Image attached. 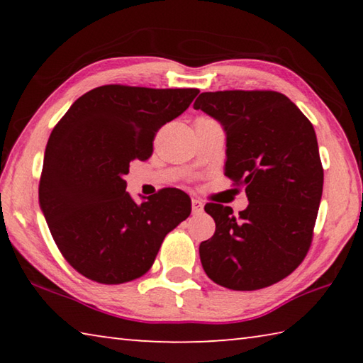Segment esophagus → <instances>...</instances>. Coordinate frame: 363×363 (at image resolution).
<instances>
[{
  "label": "esophagus",
  "instance_id": "esophagus-1",
  "mask_svg": "<svg viewBox=\"0 0 363 363\" xmlns=\"http://www.w3.org/2000/svg\"><path fill=\"white\" fill-rule=\"evenodd\" d=\"M192 211H194V213H201V211H203V203H201L200 200L194 199V200H192Z\"/></svg>",
  "mask_w": 363,
  "mask_h": 363
}]
</instances>
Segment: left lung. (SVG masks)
<instances>
[{"label": "left lung", "instance_id": "8db88e82", "mask_svg": "<svg viewBox=\"0 0 363 363\" xmlns=\"http://www.w3.org/2000/svg\"><path fill=\"white\" fill-rule=\"evenodd\" d=\"M225 131L224 174L245 187L250 205L206 203L216 223L200 243L208 277L238 291L261 290L296 269L309 251L323 190L312 123L275 91L201 93L194 104Z\"/></svg>", "mask_w": 363, "mask_h": 363}]
</instances>
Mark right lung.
Instances as JSON below:
<instances>
[{"instance_id":"add662e5","label":"right lung","mask_w":363,"mask_h":363,"mask_svg":"<svg viewBox=\"0 0 363 363\" xmlns=\"http://www.w3.org/2000/svg\"><path fill=\"white\" fill-rule=\"evenodd\" d=\"M200 91L106 84L72 104L49 136L40 206L70 266L118 285L152 267L167 233L190 214V199L163 189L136 203L125 176L149 158L157 131L186 112Z\"/></svg>"}]
</instances>
